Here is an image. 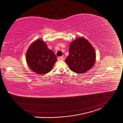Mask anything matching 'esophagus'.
<instances>
[{"mask_svg":"<svg viewBox=\"0 0 123 123\" xmlns=\"http://www.w3.org/2000/svg\"><path fill=\"white\" fill-rule=\"evenodd\" d=\"M63 58L62 57H59L57 58V60L58 61H63Z\"/></svg>","mask_w":123,"mask_h":123,"instance_id":"obj_1","label":"esophagus"}]
</instances>
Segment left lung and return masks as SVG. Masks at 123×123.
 Instances as JSON below:
<instances>
[{"label": "left lung", "instance_id": "8db88e82", "mask_svg": "<svg viewBox=\"0 0 123 123\" xmlns=\"http://www.w3.org/2000/svg\"><path fill=\"white\" fill-rule=\"evenodd\" d=\"M69 53L65 62L70 69L74 72L85 73L95 63V50L89 42L84 37H78L70 43Z\"/></svg>", "mask_w": 123, "mask_h": 123}]
</instances>
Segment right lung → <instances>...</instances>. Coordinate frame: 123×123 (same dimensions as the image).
<instances>
[{"label": "right lung", "mask_w": 123, "mask_h": 123, "mask_svg": "<svg viewBox=\"0 0 123 123\" xmlns=\"http://www.w3.org/2000/svg\"><path fill=\"white\" fill-rule=\"evenodd\" d=\"M26 59L31 70L40 75L49 72L57 61L54 52L47 47L42 39L36 40L29 46Z\"/></svg>", "instance_id": "1"}]
</instances>
